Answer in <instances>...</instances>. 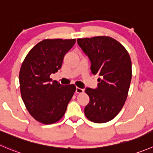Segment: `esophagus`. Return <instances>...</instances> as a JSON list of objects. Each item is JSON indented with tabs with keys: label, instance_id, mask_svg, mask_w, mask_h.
Listing matches in <instances>:
<instances>
[{
	"label": "esophagus",
	"instance_id": "1",
	"mask_svg": "<svg viewBox=\"0 0 153 153\" xmlns=\"http://www.w3.org/2000/svg\"><path fill=\"white\" fill-rule=\"evenodd\" d=\"M76 93H83L84 92V89H81V88H79V87H76Z\"/></svg>",
	"mask_w": 153,
	"mask_h": 153
}]
</instances>
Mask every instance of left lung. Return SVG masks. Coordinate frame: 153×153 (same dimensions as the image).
I'll return each instance as SVG.
<instances>
[{"instance_id": "8db88e82", "label": "left lung", "mask_w": 153, "mask_h": 153, "mask_svg": "<svg viewBox=\"0 0 153 153\" xmlns=\"http://www.w3.org/2000/svg\"><path fill=\"white\" fill-rule=\"evenodd\" d=\"M77 41L90 58L92 73L101 76L97 89H86L90 102L84 114L91 122L107 123L119 114L127 99L132 76L131 58L125 47L110 36Z\"/></svg>"}]
</instances>
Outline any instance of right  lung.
<instances>
[{
	"label": "right lung",
	"mask_w": 153,
	"mask_h": 153,
	"mask_svg": "<svg viewBox=\"0 0 153 153\" xmlns=\"http://www.w3.org/2000/svg\"><path fill=\"white\" fill-rule=\"evenodd\" d=\"M75 39H46L25 57L19 72L21 95L31 116L42 124H53L64 115L76 90L75 84L62 85L50 78L61 68L63 57Z\"/></svg>",
	"instance_id": "1"
}]
</instances>
